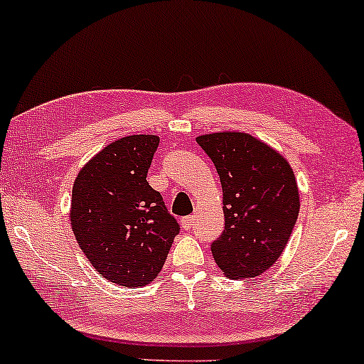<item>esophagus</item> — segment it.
<instances>
[{"label": "esophagus", "instance_id": "obj_1", "mask_svg": "<svg viewBox=\"0 0 364 364\" xmlns=\"http://www.w3.org/2000/svg\"><path fill=\"white\" fill-rule=\"evenodd\" d=\"M181 225H182V229H183V231H190V229H192V226H193V216H186V218H182V220H181Z\"/></svg>", "mask_w": 364, "mask_h": 364}]
</instances>
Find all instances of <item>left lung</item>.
I'll return each instance as SVG.
<instances>
[{"label":"left lung","instance_id":"8db88e82","mask_svg":"<svg viewBox=\"0 0 364 364\" xmlns=\"http://www.w3.org/2000/svg\"><path fill=\"white\" fill-rule=\"evenodd\" d=\"M197 143L213 161L223 187L225 229L211 242L216 265L229 278L259 277L279 259L298 220L291 166L247 133H213Z\"/></svg>","mask_w":364,"mask_h":364}]
</instances>
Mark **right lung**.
I'll use <instances>...</instances> for the list:
<instances>
[{
    "mask_svg": "<svg viewBox=\"0 0 364 364\" xmlns=\"http://www.w3.org/2000/svg\"><path fill=\"white\" fill-rule=\"evenodd\" d=\"M158 146L154 135L117 139L82 167L73 186L77 244L100 275L120 287L153 282L181 231L146 181Z\"/></svg>",
    "mask_w": 364,
    "mask_h": 364,
    "instance_id": "obj_1",
    "label": "right lung"
}]
</instances>
